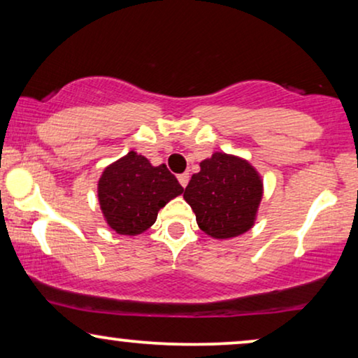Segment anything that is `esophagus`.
<instances>
[{
  "mask_svg": "<svg viewBox=\"0 0 358 358\" xmlns=\"http://www.w3.org/2000/svg\"><path fill=\"white\" fill-rule=\"evenodd\" d=\"M178 179H179L180 185H182V187H185V185H187V182H189V173H184V174H180Z\"/></svg>",
  "mask_w": 358,
  "mask_h": 358,
  "instance_id": "obj_1",
  "label": "esophagus"
}]
</instances>
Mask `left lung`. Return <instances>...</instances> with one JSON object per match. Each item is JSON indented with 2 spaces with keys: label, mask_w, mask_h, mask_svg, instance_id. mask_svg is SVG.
I'll return each mask as SVG.
<instances>
[{
  "label": "left lung",
  "mask_w": 358,
  "mask_h": 358,
  "mask_svg": "<svg viewBox=\"0 0 358 358\" xmlns=\"http://www.w3.org/2000/svg\"><path fill=\"white\" fill-rule=\"evenodd\" d=\"M262 194L261 174L248 159L217 151L200 163L184 199L205 234L229 239L254 227Z\"/></svg>",
  "instance_id": "left-lung-1"
}]
</instances>
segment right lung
<instances>
[{
    "label": "right lung",
    "instance_id": "1",
    "mask_svg": "<svg viewBox=\"0 0 358 358\" xmlns=\"http://www.w3.org/2000/svg\"><path fill=\"white\" fill-rule=\"evenodd\" d=\"M182 192V185L166 164L153 166L136 151L106 166L97 182L106 223L125 236H136L153 227L159 210Z\"/></svg>",
    "mask_w": 358,
    "mask_h": 358
}]
</instances>
